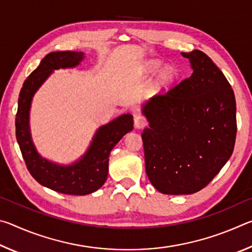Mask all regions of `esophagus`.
Wrapping results in <instances>:
<instances>
[{
  "mask_svg": "<svg viewBox=\"0 0 252 252\" xmlns=\"http://www.w3.org/2000/svg\"><path fill=\"white\" fill-rule=\"evenodd\" d=\"M134 126L136 129H142L147 126V119L141 114H136L134 117Z\"/></svg>",
  "mask_w": 252,
  "mask_h": 252,
  "instance_id": "1",
  "label": "esophagus"
}]
</instances>
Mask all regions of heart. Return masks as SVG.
<instances>
[{
	"instance_id": "1",
	"label": "heart",
	"mask_w": 252,
	"mask_h": 252,
	"mask_svg": "<svg viewBox=\"0 0 252 252\" xmlns=\"http://www.w3.org/2000/svg\"><path fill=\"white\" fill-rule=\"evenodd\" d=\"M159 66H160L159 62H153V63H151L149 67H150L151 71H156L159 69ZM173 76H174V71H173V69H171V67H167V69L163 71V73H162V79L165 81L171 80Z\"/></svg>"
}]
</instances>
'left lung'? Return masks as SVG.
<instances>
[{"label":"left lung","instance_id":"obj_1","mask_svg":"<svg viewBox=\"0 0 252 252\" xmlns=\"http://www.w3.org/2000/svg\"><path fill=\"white\" fill-rule=\"evenodd\" d=\"M192 74L142 108L146 172L164 194H191L208 186L231 157L236 99L231 85L202 51L181 53Z\"/></svg>","mask_w":252,"mask_h":252}]
</instances>
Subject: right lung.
<instances>
[{
  "mask_svg": "<svg viewBox=\"0 0 252 252\" xmlns=\"http://www.w3.org/2000/svg\"><path fill=\"white\" fill-rule=\"evenodd\" d=\"M83 58V52L72 51L51 52L45 55L40 65L24 81L15 118L16 140L31 176L49 189L72 195L92 193L104 185L108 178L111 150L123 135L133 129V117L131 114H122L108 125L100 126L84 156L70 165L57 164L37 153L29 126L30 108L34 93L53 70L74 67L80 64Z\"/></svg>",
  "mask_w": 252,
  "mask_h": 252,
  "instance_id": "add662e5",
  "label": "right lung"
}]
</instances>
